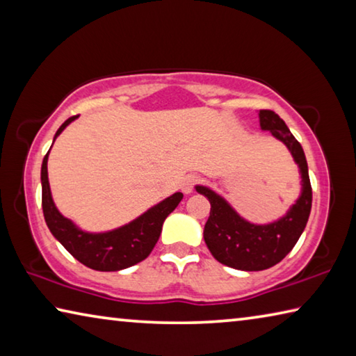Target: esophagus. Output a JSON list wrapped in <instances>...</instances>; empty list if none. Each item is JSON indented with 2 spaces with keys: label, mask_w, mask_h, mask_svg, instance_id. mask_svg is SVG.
<instances>
[{
  "label": "esophagus",
  "mask_w": 356,
  "mask_h": 356,
  "mask_svg": "<svg viewBox=\"0 0 356 356\" xmlns=\"http://www.w3.org/2000/svg\"><path fill=\"white\" fill-rule=\"evenodd\" d=\"M197 182H200V177L195 176V174H190V176L182 179V184H180V186H182V191L185 193V195H190Z\"/></svg>",
  "instance_id": "1"
}]
</instances>
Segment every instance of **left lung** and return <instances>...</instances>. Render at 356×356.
Segmentation results:
<instances>
[{
  "mask_svg": "<svg viewBox=\"0 0 356 356\" xmlns=\"http://www.w3.org/2000/svg\"><path fill=\"white\" fill-rule=\"evenodd\" d=\"M259 122L262 130L284 143L300 168L301 195L287 213L270 225H254L242 218L218 193L196 185V191L210 202V216L204 226L207 248L218 262L245 272H259L281 262L305 231L312 206L308 163L301 144L275 111H259Z\"/></svg>",
  "mask_w": 356,
  "mask_h": 356,
  "instance_id": "1",
  "label": "left lung"
}]
</instances>
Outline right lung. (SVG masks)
<instances>
[{"label": "right lung", "instance_id": "obj_1", "mask_svg": "<svg viewBox=\"0 0 356 356\" xmlns=\"http://www.w3.org/2000/svg\"><path fill=\"white\" fill-rule=\"evenodd\" d=\"M76 118L78 116H72L65 120L58 129L53 143ZM48 154L50 150L44 156L40 170L42 209H44L47 226L58 242L76 261L89 268L99 270V272H118V270L129 268L131 265L144 261L154 250L155 243L159 242L161 226H163L166 216L182 201V193H174L172 196L150 207L136 220L130 221L129 225L108 232H86L78 227L75 222L63 216L53 202L47 171Z\"/></svg>", "mask_w": 356, "mask_h": 356}]
</instances>
